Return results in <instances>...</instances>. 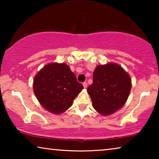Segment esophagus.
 I'll return each mask as SVG.
<instances>
[{
    "mask_svg": "<svg viewBox=\"0 0 159 159\" xmlns=\"http://www.w3.org/2000/svg\"><path fill=\"white\" fill-rule=\"evenodd\" d=\"M83 87H84V88H86L88 87V83H86V82H83Z\"/></svg>",
    "mask_w": 159,
    "mask_h": 159,
    "instance_id": "esophagus-1",
    "label": "esophagus"
}]
</instances>
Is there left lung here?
<instances>
[{"label":"left lung","mask_w":159,"mask_h":159,"mask_svg":"<svg viewBox=\"0 0 159 159\" xmlns=\"http://www.w3.org/2000/svg\"><path fill=\"white\" fill-rule=\"evenodd\" d=\"M131 79L121 66L115 63L98 65L93 73V82L88 87L93 108L107 116L124 105L131 90Z\"/></svg>","instance_id":"obj_1"}]
</instances>
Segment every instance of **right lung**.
<instances>
[{
    "label": "right lung",
    "instance_id": "right-lung-1",
    "mask_svg": "<svg viewBox=\"0 0 159 159\" xmlns=\"http://www.w3.org/2000/svg\"><path fill=\"white\" fill-rule=\"evenodd\" d=\"M33 88L40 104L55 114L66 111L83 89L65 63H51L43 66L35 76Z\"/></svg>",
    "mask_w": 159,
    "mask_h": 159
}]
</instances>
